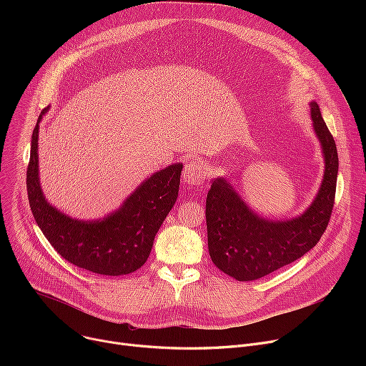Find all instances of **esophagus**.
Masks as SVG:
<instances>
[{"instance_id": "obj_1", "label": "esophagus", "mask_w": 366, "mask_h": 366, "mask_svg": "<svg viewBox=\"0 0 366 366\" xmlns=\"http://www.w3.org/2000/svg\"><path fill=\"white\" fill-rule=\"evenodd\" d=\"M208 177L207 167L202 162L189 161L185 164L182 172V182L187 185H198Z\"/></svg>"}]
</instances>
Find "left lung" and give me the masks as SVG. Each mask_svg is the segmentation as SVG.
<instances>
[{
    "label": "left lung",
    "instance_id": "8db88e82",
    "mask_svg": "<svg viewBox=\"0 0 366 366\" xmlns=\"http://www.w3.org/2000/svg\"><path fill=\"white\" fill-rule=\"evenodd\" d=\"M312 130L320 143L325 172L305 210L287 220L260 216L226 177L213 179L207 194L208 252L213 264L237 281L262 278L315 247L330 220L339 171L337 149L319 104L310 101Z\"/></svg>",
    "mask_w": 366,
    "mask_h": 366
}]
</instances>
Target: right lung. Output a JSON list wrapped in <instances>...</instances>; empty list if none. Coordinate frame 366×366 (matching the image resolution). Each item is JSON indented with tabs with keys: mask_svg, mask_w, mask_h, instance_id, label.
I'll use <instances>...</instances> for the list:
<instances>
[{
	"mask_svg": "<svg viewBox=\"0 0 366 366\" xmlns=\"http://www.w3.org/2000/svg\"><path fill=\"white\" fill-rule=\"evenodd\" d=\"M39 116L31 136L27 194L31 213L49 243L68 262L99 275H127L144 265L156 233L178 198L182 164L153 172L119 208L101 219L81 220L50 204L40 185Z\"/></svg>",
	"mask_w": 366,
	"mask_h": 366,
	"instance_id": "right-lung-1",
	"label": "right lung"
}]
</instances>
